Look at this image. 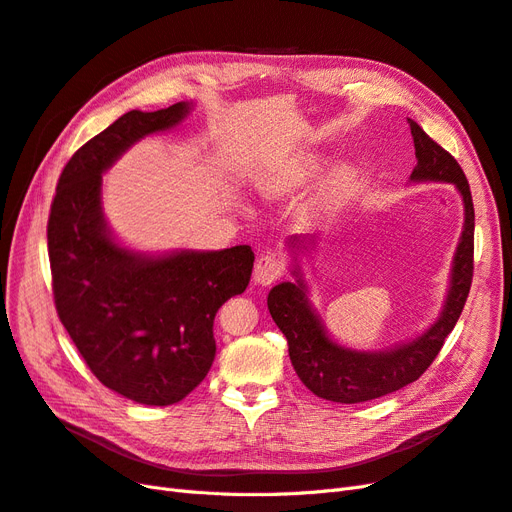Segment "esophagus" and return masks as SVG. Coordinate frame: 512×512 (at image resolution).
Listing matches in <instances>:
<instances>
[{
	"mask_svg": "<svg viewBox=\"0 0 512 512\" xmlns=\"http://www.w3.org/2000/svg\"><path fill=\"white\" fill-rule=\"evenodd\" d=\"M285 272V264L276 257V255H259L255 261V272L253 279L259 285H272L274 281H279Z\"/></svg>",
	"mask_w": 512,
	"mask_h": 512,
	"instance_id": "34e87169",
	"label": "esophagus"
}]
</instances>
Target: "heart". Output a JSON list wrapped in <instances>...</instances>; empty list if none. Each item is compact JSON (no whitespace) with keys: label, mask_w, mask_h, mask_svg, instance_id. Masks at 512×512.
I'll return each mask as SVG.
<instances>
[{"label":"heart","mask_w":512,"mask_h":512,"mask_svg":"<svg viewBox=\"0 0 512 512\" xmlns=\"http://www.w3.org/2000/svg\"><path fill=\"white\" fill-rule=\"evenodd\" d=\"M304 175H309V165H298V167H291L289 171H285L281 178H276V180H272L268 186H266V191L268 193H283V191H287V188H291V186H296L298 182H302L304 180Z\"/></svg>","instance_id":"heart-1"}]
</instances>
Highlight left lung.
I'll return each instance as SVG.
<instances>
[{
  "mask_svg": "<svg viewBox=\"0 0 512 512\" xmlns=\"http://www.w3.org/2000/svg\"><path fill=\"white\" fill-rule=\"evenodd\" d=\"M412 130L418 165L412 180L452 182L465 203V225L457 246L452 285L442 317L418 337L390 352L360 354L334 345L304 296V283H281L270 289L268 309L285 334L289 358L302 384L317 397L334 403H362L390 394L425 373L440 354L448 334L463 311L474 276V203L461 165L440 143L433 141L414 120ZM294 244V242H291Z\"/></svg>",
  "mask_w": 512,
  "mask_h": 512,
  "instance_id": "1",
  "label": "left lung"
}]
</instances>
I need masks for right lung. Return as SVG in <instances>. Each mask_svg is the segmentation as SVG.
Listing matches in <instances>:
<instances>
[{"mask_svg": "<svg viewBox=\"0 0 512 512\" xmlns=\"http://www.w3.org/2000/svg\"><path fill=\"white\" fill-rule=\"evenodd\" d=\"M186 113V102L128 111L83 143L57 180L47 223L57 317L100 382L143 405L178 403L203 382L216 354V311L246 289L255 261L246 244L145 259L109 238L100 173Z\"/></svg>", "mask_w": 512, "mask_h": 512, "instance_id": "right-lung-1", "label": "right lung"}]
</instances>
